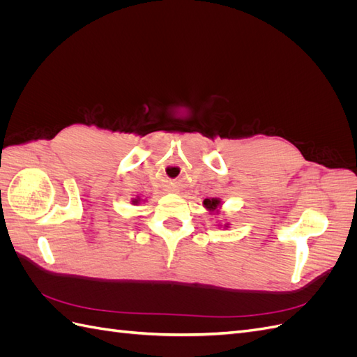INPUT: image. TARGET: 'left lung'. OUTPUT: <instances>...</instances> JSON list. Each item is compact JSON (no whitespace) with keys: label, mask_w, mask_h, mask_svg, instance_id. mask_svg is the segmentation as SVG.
I'll list each match as a JSON object with an SVG mask.
<instances>
[{"label":"left lung","mask_w":357,"mask_h":357,"mask_svg":"<svg viewBox=\"0 0 357 357\" xmlns=\"http://www.w3.org/2000/svg\"><path fill=\"white\" fill-rule=\"evenodd\" d=\"M204 205L207 207L210 211H215L220 205V201L218 198H211V199H205Z\"/></svg>","instance_id":"left-lung-1"}]
</instances>
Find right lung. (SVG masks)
<instances>
[{"mask_svg":"<svg viewBox=\"0 0 357 357\" xmlns=\"http://www.w3.org/2000/svg\"><path fill=\"white\" fill-rule=\"evenodd\" d=\"M132 202H134V204H138V199H134Z\"/></svg>","mask_w":357,"mask_h":357,"instance_id":"obj_1","label":"right lung"}]
</instances>
